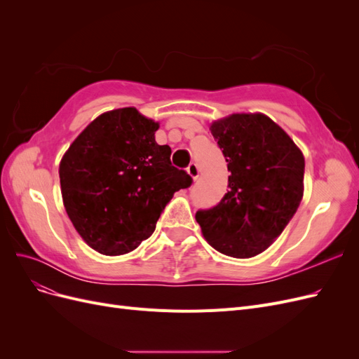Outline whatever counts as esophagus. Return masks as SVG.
Wrapping results in <instances>:
<instances>
[{"mask_svg": "<svg viewBox=\"0 0 359 359\" xmlns=\"http://www.w3.org/2000/svg\"><path fill=\"white\" fill-rule=\"evenodd\" d=\"M187 172H189V175H190L194 181H196V180L199 178V168H198L196 163H190L189 168H187Z\"/></svg>", "mask_w": 359, "mask_h": 359, "instance_id": "obj_1", "label": "esophagus"}]
</instances>
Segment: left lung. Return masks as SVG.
Returning <instances> with one entry per match:
<instances>
[{"instance_id":"1","label":"left lung","mask_w":359,"mask_h":359,"mask_svg":"<svg viewBox=\"0 0 359 359\" xmlns=\"http://www.w3.org/2000/svg\"><path fill=\"white\" fill-rule=\"evenodd\" d=\"M211 133L231 172L227 193L196 220L217 252L238 259L266 250L295 215L304 193L302 153L273 119L233 114Z\"/></svg>"}]
</instances>
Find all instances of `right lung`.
<instances>
[{
    "instance_id": "right-lung-1",
    "label": "right lung",
    "mask_w": 359,
    "mask_h": 359,
    "mask_svg": "<svg viewBox=\"0 0 359 359\" xmlns=\"http://www.w3.org/2000/svg\"><path fill=\"white\" fill-rule=\"evenodd\" d=\"M158 124L135 107L102 114L76 137L60 163L66 211L97 252H132L153 235L173 193L191 186L186 170L158 145Z\"/></svg>"
}]
</instances>
